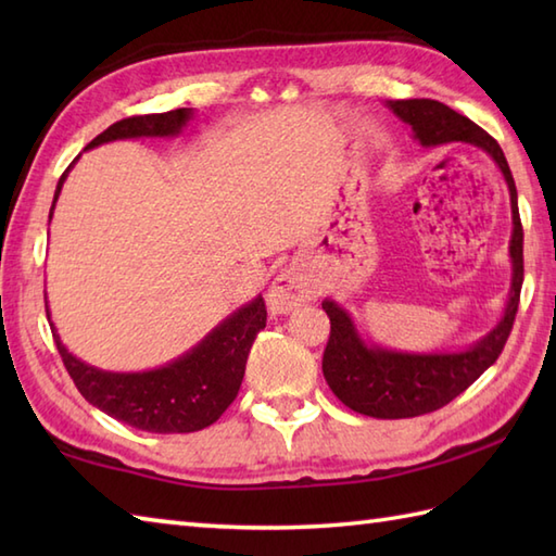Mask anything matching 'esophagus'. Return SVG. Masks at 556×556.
I'll return each instance as SVG.
<instances>
[{
    "label": "esophagus",
    "mask_w": 556,
    "mask_h": 556,
    "mask_svg": "<svg viewBox=\"0 0 556 556\" xmlns=\"http://www.w3.org/2000/svg\"><path fill=\"white\" fill-rule=\"evenodd\" d=\"M315 285L296 269H285L271 279L267 289V308L271 315H289L315 299Z\"/></svg>",
    "instance_id": "1"
}]
</instances>
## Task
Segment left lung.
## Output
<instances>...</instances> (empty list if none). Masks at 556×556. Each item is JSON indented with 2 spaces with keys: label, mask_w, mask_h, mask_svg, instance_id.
I'll return each mask as SVG.
<instances>
[{
  "label": "left lung",
  "mask_w": 556,
  "mask_h": 556,
  "mask_svg": "<svg viewBox=\"0 0 556 556\" xmlns=\"http://www.w3.org/2000/svg\"><path fill=\"white\" fill-rule=\"evenodd\" d=\"M401 122L410 126L413 138L422 148H442L452 143H470L497 164L511 203V287L500 323L473 344L458 351H401L365 339L351 313L334 299L323 301V311L332 323L323 372L334 396L351 410L363 416L396 420L416 418L446 406L473 384L500 353L511 334L523 285V227L518 217L516 184L497 140L482 131L468 116L454 112L437 100H389Z\"/></svg>",
  "instance_id": "1"
}]
</instances>
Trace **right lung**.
<instances>
[{"mask_svg": "<svg viewBox=\"0 0 556 556\" xmlns=\"http://www.w3.org/2000/svg\"><path fill=\"white\" fill-rule=\"evenodd\" d=\"M193 108H181L164 114L128 116V119L112 124L98 138H92L86 150L112 143V140L181 136L188 122L193 119ZM78 157L68 164V169L56 184L50 219L66 176ZM45 308L54 344L62 353L71 380L76 382L78 392L86 396L88 404L116 420L131 425L136 430L160 434L198 432L215 422L229 408L241 389L248 353H251L257 332L265 329L267 323L265 301L257 293L253 301H248L241 308L224 317L217 327H212L195 346L181 353L179 358L150 370L114 372L96 368V365L74 356L62 337L56 334L47 296Z\"/></svg>", "mask_w": 556, "mask_h": 556, "instance_id": "obj_1", "label": "right lung"}]
</instances>
